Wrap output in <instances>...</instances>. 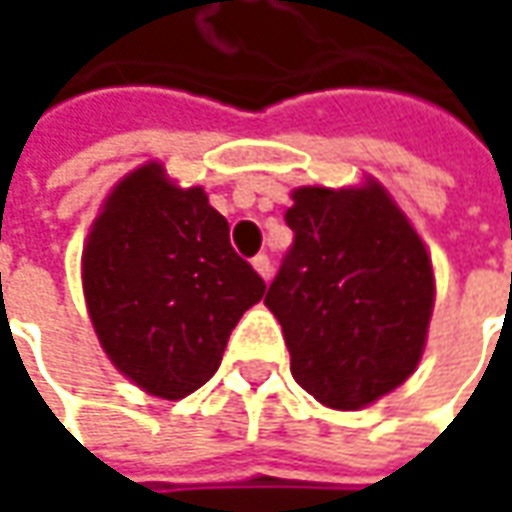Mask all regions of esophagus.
<instances>
[{
	"label": "esophagus",
	"instance_id": "1",
	"mask_svg": "<svg viewBox=\"0 0 512 512\" xmlns=\"http://www.w3.org/2000/svg\"><path fill=\"white\" fill-rule=\"evenodd\" d=\"M253 267H256V273H259L265 282L273 276V262H270V256H267V253H259V256L253 259Z\"/></svg>",
	"mask_w": 512,
	"mask_h": 512
}]
</instances>
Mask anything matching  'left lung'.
Segmentation results:
<instances>
[{
	"mask_svg": "<svg viewBox=\"0 0 512 512\" xmlns=\"http://www.w3.org/2000/svg\"><path fill=\"white\" fill-rule=\"evenodd\" d=\"M293 245L265 305L285 330L293 379L336 410L396 390L422 359L433 267L419 233L376 182L299 187Z\"/></svg>",
	"mask_w": 512,
	"mask_h": 512,
	"instance_id": "left-lung-1",
	"label": "left lung"
}]
</instances>
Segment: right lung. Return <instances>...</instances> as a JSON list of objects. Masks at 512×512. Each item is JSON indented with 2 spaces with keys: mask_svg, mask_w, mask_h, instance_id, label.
<instances>
[{
  "mask_svg": "<svg viewBox=\"0 0 512 512\" xmlns=\"http://www.w3.org/2000/svg\"><path fill=\"white\" fill-rule=\"evenodd\" d=\"M82 285L110 362L170 402L219 370L230 330L267 290L205 190L170 185L162 165L113 187L88 236Z\"/></svg>",
  "mask_w": 512,
  "mask_h": 512,
  "instance_id": "add662e5",
  "label": "right lung"
}]
</instances>
